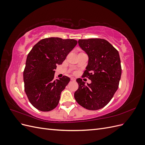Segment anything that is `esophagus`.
<instances>
[{"instance_id": "esophagus-1", "label": "esophagus", "mask_w": 145, "mask_h": 145, "mask_svg": "<svg viewBox=\"0 0 145 145\" xmlns=\"http://www.w3.org/2000/svg\"><path fill=\"white\" fill-rule=\"evenodd\" d=\"M76 78H74V77H71V80H72V81H76Z\"/></svg>"}]
</instances>
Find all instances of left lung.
<instances>
[{"label": "left lung", "mask_w": 145, "mask_h": 145, "mask_svg": "<svg viewBox=\"0 0 145 145\" xmlns=\"http://www.w3.org/2000/svg\"><path fill=\"white\" fill-rule=\"evenodd\" d=\"M78 45L88 56V64L82 77L88 78L90 84L78 78V88L74 98L88 110H98L110 102L117 90L121 74L118 51L102 39H79Z\"/></svg>", "instance_id": "8db88e82"}]
</instances>
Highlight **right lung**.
Listing matches in <instances>:
<instances>
[{
    "label": "right lung",
    "instance_id": "1",
    "mask_svg": "<svg viewBox=\"0 0 145 145\" xmlns=\"http://www.w3.org/2000/svg\"><path fill=\"white\" fill-rule=\"evenodd\" d=\"M77 43L74 39L46 38L29 52L24 71V88L29 102L38 110L50 111L58 105L61 93L70 78L64 76L54 80V69Z\"/></svg>",
    "mask_w": 145,
    "mask_h": 145
}]
</instances>
